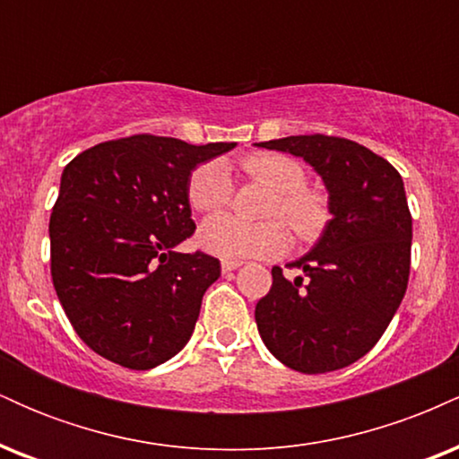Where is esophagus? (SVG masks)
<instances>
[{"instance_id":"34e87169","label":"esophagus","mask_w":459,"mask_h":459,"mask_svg":"<svg viewBox=\"0 0 459 459\" xmlns=\"http://www.w3.org/2000/svg\"><path fill=\"white\" fill-rule=\"evenodd\" d=\"M241 265H244V263H241V261H229V259H224V261H222V272H224V273L235 272V270H239Z\"/></svg>"}]
</instances>
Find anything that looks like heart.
I'll return each instance as SVG.
<instances>
[{"instance_id":"obj_1","label":"heart","mask_w":459,"mask_h":459,"mask_svg":"<svg viewBox=\"0 0 459 459\" xmlns=\"http://www.w3.org/2000/svg\"><path fill=\"white\" fill-rule=\"evenodd\" d=\"M241 170L276 192L270 215L281 218L298 239H315L328 222V200L307 187V170L281 152H255L241 161ZM233 196V178L222 161H207L189 177L187 198L196 212H218ZM287 233L278 222L246 224L229 213L212 215L198 229V246L222 259L272 256L287 247Z\"/></svg>"}]
</instances>
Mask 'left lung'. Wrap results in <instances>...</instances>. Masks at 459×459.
<instances>
[{"label":"left lung","mask_w":459,"mask_h":459,"mask_svg":"<svg viewBox=\"0 0 459 459\" xmlns=\"http://www.w3.org/2000/svg\"><path fill=\"white\" fill-rule=\"evenodd\" d=\"M302 157L324 181L332 218L317 244L291 265L272 267V289L255 319L267 350L293 371L343 368L380 341L405 296L412 215L402 175L384 157L334 135L259 142Z\"/></svg>","instance_id":"left-lung-1"}]
</instances>
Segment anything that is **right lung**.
Here are the masks:
<instances>
[{
  "label": "right lung",
  "instance_id": "1",
  "mask_svg": "<svg viewBox=\"0 0 459 459\" xmlns=\"http://www.w3.org/2000/svg\"><path fill=\"white\" fill-rule=\"evenodd\" d=\"M131 135L101 142L65 168L49 220L51 278L92 351L146 371L187 345L220 261L175 247L194 233V168L235 149Z\"/></svg>",
  "mask_w": 459,
  "mask_h": 459
}]
</instances>
